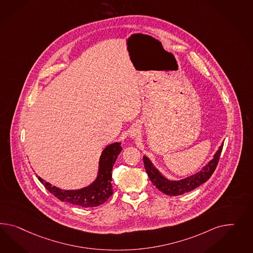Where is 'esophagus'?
Segmentation results:
<instances>
[{"label": "esophagus", "instance_id": "1", "mask_svg": "<svg viewBox=\"0 0 253 253\" xmlns=\"http://www.w3.org/2000/svg\"><path fill=\"white\" fill-rule=\"evenodd\" d=\"M135 135H136V130H131L130 136H135Z\"/></svg>", "mask_w": 253, "mask_h": 253}]
</instances>
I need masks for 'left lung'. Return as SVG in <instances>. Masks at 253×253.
Segmentation results:
<instances>
[{"label":"left lung","instance_id":"obj_1","mask_svg":"<svg viewBox=\"0 0 253 253\" xmlns=\"http://www.w3.org/2000/svg\"><path fill=\"white\" fill-rule=\"evenodd\" d=\"M223 145L224 144H222L219 150L216 152L213 159L209 162V164L205 167L203 170L196 173L193 176L181 180H177V181L168 180L152 166L150 160L145 157H144V169L146 171L152 183L154 186H156V188L159 191H162L163 193L169 196L181 195L186 192L194 190L195 188L205 183L211 178L212 173L214 172L218 164L219 157L223 149Z\"/></svg>","mask_w":253,"mask_h":253}]
</instances>
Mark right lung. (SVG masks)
Wrapping results in <instances>:
<instances>
[{"label": "right lung", "instance_id": "add662e5", "mask_svg": "<svg viewBox=\"0 0 253 253\" xmlns=\"http://www.w3.org/2000/svg\"><path fill=\"white\" fill-rule=\"evenodd\" d=\"M122 150L123 148L120 143H114L107 146L100 157L99 171L96 181L82 190L62 191L45 182L41 177L38 178L44 187L60 201L81 207H96L104 204L113 194L111 171Z\"/></svg>", "mask_w": 253, "mask_h": 253}]
</instances>
